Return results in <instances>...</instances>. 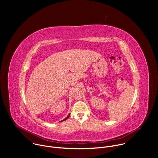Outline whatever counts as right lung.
<instances>
[{
    "instance_id": "obj_1",
    "label": "right lung",
    "mask_w": 158,
    "mask_h": 158,
    "mask_svg": "<svg viewBox=\"0 0 158 158\" xmlns=\"http://www.w3.org/2000/svg\"><path fill=\"white\" fill-rule=\"evenodd\" d=\"M69 115H70V114H69V115H68V117H66V118H64V120H63V121H64V120H67V119H68V118H69Z\"/></svg>"
}]
</instances>
